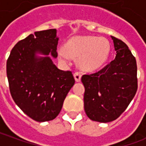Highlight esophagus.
I'll return each instance as SVG.
<instances>
[{
	"label": "esophagus",
	"mask_w": 146,
	"mask_h": 146,
	"mask_svg": "<svg viewBox=\"0 0 146 146\" xmlns=\"http://www.w3.org/2000/svg\"><path fill=\"white\" fill-rule=\"evenodd\" d=\"M73 76H74V78H75V80H76V82H80V79H81V74L80 73H75L73 74Z\"/></svg>",
	"instance_id": "34e87169"
}]
</instances>
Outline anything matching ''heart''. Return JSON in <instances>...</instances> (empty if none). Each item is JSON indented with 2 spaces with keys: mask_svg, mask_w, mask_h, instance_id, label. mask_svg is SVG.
<instances>
[{
  "mask_svg": "<svg viewBox=\"0 0 146 146\" xmlns=\"http://www.w3.org/2000/svg\"><path fill=\"white\" fill-rule=\"evenodd\" d=\"M110 54L107 39L92 36L73 37L65 47L58 49V55L65 62H70L72 57H78V65L84 71H95L104 66Z\"/></svg>",
  "mask_w": 146,
  "mask_h": 146,
  "instance_id": "b5f03b06",
  "label": "heart"
}]
</instances>
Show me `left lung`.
Instances as JSON below:
<instances>
[{
	"instance_id": "left-lung-1",
	"label": "left lung",
	"mask_w": 146,
	"mask_h": 146,
	"mask_svg": "<svg viewBox=\"0 0 146 146\" xmlns=\"http://www.w3.org/2000/svg\"><path fill=\"white\" fill-rule=\"evenodd\" d=\"M115 59L98 72L81 77L85 92L84 110L88 118L111 122L124 112L138 88L137 64L127 45L111 36Z\"/></svg>"
}]
</instances>
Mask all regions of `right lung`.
Wrapping results in <instances>:
<instances>
[{
    "label": "right lung",
    "instance_id": "obj_1",
    "mask_svg": "<svg viewBox=\"0 0 146 146\" xmlns=\"http://www.w3.org/2000/svg\"><path fill=\"white\" fill-rule=\"evenodd\" d=\"M58 37L55 29L36 31L19 41L7 61L11 97L27 116L37 122L59 114L75 80L70 71L55 66Z\"/></svg>",
    "mask_w": 146,
    "mask_h": 146
}]
</instances>
